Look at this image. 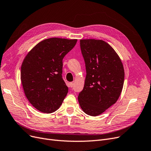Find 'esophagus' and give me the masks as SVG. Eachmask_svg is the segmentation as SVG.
I'll use <instances>...</instances> for the list:
<instances>
[{"label":"esophagus","instance_id":"esophagus-1","mask_svg":"<svg viewBox=\"0 0 151 151\" xmlns=\"http://www.w3.org/2000/svg\"><path fill=\"white\" fill-rule=\"evenodd\" d=\"M73 86H74V83H73V82L70 83V86L71 88H72Z\"/></svg>","mask_w":151,"mask_h":151}]
</instances>
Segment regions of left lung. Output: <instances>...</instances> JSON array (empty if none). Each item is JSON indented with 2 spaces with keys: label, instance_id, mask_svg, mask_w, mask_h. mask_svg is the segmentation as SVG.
<instances>
[{
  "label": "left lung",
  "instance_id": "1",
  "mask_svg": "<svg viewBox=\"0 0 151 151\" xmlns=\"http://www.w3.org/2000/svg\"><path fill=\"white\" fill-rule=\"evenodd\" d=\"M80 47L86 76L78 102L85 114L95 116L119 99L124 83L123 65L115 50L102 40L81 39Z\"/></svg>",
  "mask_w": 151,
  "mask_h": 151
}]
</instances>
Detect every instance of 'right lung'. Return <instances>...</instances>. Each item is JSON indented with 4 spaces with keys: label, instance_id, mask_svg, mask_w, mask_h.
Masks as SVG:
<instances>
[{
    "label": "right lung",
    "instance_id": "1",
    "mask_svg": "<svg viewBox=\"0 0 151 151\" xmlns=\"http://www.w3.org/2000/svg\"><path fill=\"white\" fill-rule=\"evenodd\" d=\"M77 39L52 37L37 44L22 65L21 81L31 105L46 114L62 105L68 88L62 78L63 58L76 45Z\"/></svg>",
    "mask_w": 151,
    "mask_h": 151
}]
</instances>
